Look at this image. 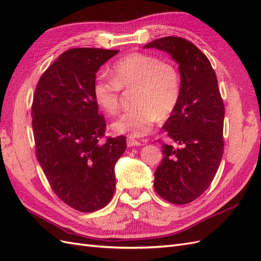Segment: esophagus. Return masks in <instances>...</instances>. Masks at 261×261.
<instances>
[{
  "label": "esophagus",
  "mask_w": 261,
  "mask_h": 261,
  "mask_svg": "<svg viewBox=\"0 0 261 261\" xmlns=\"http://www.w3.org/2000/svg\"><path fill=\"white\" fill-rule=\"evenodd\" d=\"M126 144H127V147H138L141 145V143L139 140H136L134 138H127V140H126Z\"/></svg>",
  "instance_id": "esophagus-1"
}]
</instances>
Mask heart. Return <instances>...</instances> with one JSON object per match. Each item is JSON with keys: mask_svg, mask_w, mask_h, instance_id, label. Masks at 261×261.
I'll use <instances>...</instances> for the list:
<instances>
[{"mask_svg": "<svg viewBox=\"0 0 261 261\" xmlns=\"http://www.w3.org/2000/svg\"><path fill=\"white\" fill-rule=\"evenodd\" d=\"M112 80L98 75L92 93L102 111L113 115L120 108V89L134 88L135 109L122 114L111 124L116 134L144 137L151 132L158 117L167 118L180 97V77L176 67L145 53H130L116 61Z\"/></svg>", "mask_w": 261, "mask_h": 261, "instance_id": "1", "label": "heart"}]
</instances>
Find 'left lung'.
<instances>
[{
  "label": "left lung",
  "instance_id": "1",
  "mask_svg": "<svg viewBox=\"0 0 261 261\" xmlns=\"http://www.w3.org/2000/svg\"><path fill=\"white\" fill-rule=\"evenodd\" d=\"M171 55L178 64L180 97L163 125L177 147L164 144L154 172V189L175 204L192 202L210 186L223 155L224 105L208 58L179 37L156 39L144 46Z\"/></svg>",
  "mask_w": 261,
  "mask_h": 261
}]
</instances>
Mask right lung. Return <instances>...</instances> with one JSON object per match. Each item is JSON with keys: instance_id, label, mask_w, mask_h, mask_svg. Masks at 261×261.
Listing matches in <instances>:
<instances>
[{"instance_id": "right-lung-1", "label": "right lung", "mask_w": 261, "mask_h": 261, "mask_svg": "<svg viewBox=\"0 0 261 261\" xmlns=\"http://www.w3.org/2000/svg\"><path fill=\"white\" fill-rule=\"evenodd\" d=\"M116 50L70 49L48 67L36 87L33 128L36 154L53 192L69 207H106L115 189L114 168L126 138H108L92 87L99 68Z\"/></svg>"}]
</instances>
